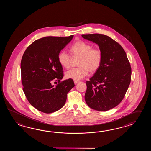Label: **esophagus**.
<instances>
[{"label": "esophagus", "mask_w": 151, "mask_h": 151, "mask_svg": "<svg viewBox=\"0 0 151 151\" xmlns=\"http://www.w3.org/2000/svg\"><path fill=\"white\" fill-rule=\"evenodd\" d=\"M79 81H78V80H74V83H75V84H77Z\"/></svg>", "instance_id": "obj_1"}]
</instances>
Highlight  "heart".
Instances as JSON below:
<instances>
[{"label":"heart","instance_id":"heart-1","mask_svg":"<svg viewBox=\"0 0 151 151\" xmlns=\"http://www.w3.org/2000/svg\"><path fill=\"white\" fill-rule=\"evenodd\" d=\"M70 50L73 57H79L80 58L78 62L79 67L65 73V76L68 79L80 80L87 76L90 71L94 72L99 68L103 60V53L99 48H93L92 45L86 42L78 40L71 46ZM58 60L63 68H70L71 57L66 52H60Z\"/></svg>","mask_w":151,"mask_h":151}]
</instances>
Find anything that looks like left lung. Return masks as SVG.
Wrapping results in <instances>:
<instances>
[{"instance_id": "1", "label": "left lung", "mask_w": 151, "mask_h": 151, "mask_svg": "<svg viewBox=\"0 0 151 151\" xmlns=\"http://www.w3.org/2000/svg\"><path fill=\"white\" fill-rule=\"evenodd\" d=\"M97 44L103 53L99 68L86 83L85 99L90 108L106 111L119 105L125 96L131 80V67L122 46L107 35H82Z\"/></svg>"}]
</instances>
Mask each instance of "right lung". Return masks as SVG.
Masks as SVG:
<instances>
[{
    "label": "right lung",
    "mask_w": 151,
    "mask_h": 151,
    "mask_svg": "<svg viewBox=\"0 0 151 151\" xmlns=\"http://www.w3.org/2000/svg\"><path fill=\"white\" fill-rule=\"evenodd\" d=\"M73 37L39 39L23 55L20 65L23 91L29 103L40 112L51 113L60 109L68 93L74 86L73 79L61 81L63 68L58 60L59 53ZM54 82L58 84L54 86Z\"/></svg>",
    "instance_id": "add662e5"
}]
</instances>
